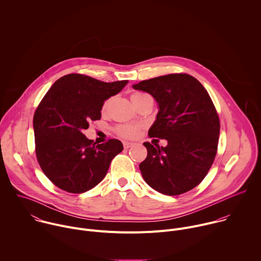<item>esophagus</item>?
<instances>
[{
  "label": "esophagus",
  "instance_id": "obj_1",
  "mask_svg": "<svg viewBox=\"0 0 261 261\" xmlns=\"http://www.w3.org/2000/svg\"><path fill=\"white\" fill-rule=\"evenodd\" d=\"M133 144H134V143H133V142H130V141H124V142H123L124 148H129V147H131Z\"/></svg>",
  "mask_w": 261,
  "mask_h": 261
}]
</instances>
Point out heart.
Returning a JSON list of instances; mask_svg holds the SVG:
<instances>
[{"label":"heart","instance_id":"obj_1","mask_svg":"<svg viewBox=\"0 0 261 261\" xmlns=\"http://www.w3.org/2000/svg\"><path fill=\"white\" fill-rule=\"evenodd\" d=\"M145 95L147 94H144V93H140V92H134L132 93L131 95V100L132 102H136L137 100L141 99L142 97H144ZM110 103V100H107L105 103H103V107H102V110L106 111L108 106ZM138 132V126H133V125H123V126H120L118 128V133L123 136V137H127V138H132L134 137Z\"/></svg>","mask_w":261,"mask_h":261}]
</instances>
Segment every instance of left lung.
<instances>
[{"instance_id":"1","label":"left lung","mask_w":261,"mask_h":261,"mask_svg":"<svg viewBox=\"0 0 261 261\" xmlns=\"http://www.w3.org/2000/svg\"><path fill=\"white\" fill-rule=\"evenodd\" d=\"M132 87L158 103L149 137L168 141L165 147L143 143L147 156L139 169L144 181L167 196L193 190L207 175L217 152L220 123L207 90L188 73L161 75Z\"/></svg>"}]
</instances>
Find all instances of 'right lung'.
<instances>
[{
  "instance_id": "add662e5",
  "label": "right lung",
  "mask_w": 261,
  "mask_h": 261,
  "mask_svg": "<svg viewBox=\"0 0 261 261\" xmlns=\"http://www.w3.org/2000/svg\"><path fill=\"white\" fill-rule=\"evenodd\" d=\"M128 81L106 83L80 73L58 79L34 115L36 154L45 175L59 189L82 194L107 175L112 160L123 150L118 139L96 144L83 131L100 120L103 103Z\"/></svg>"
}]
</instances>
